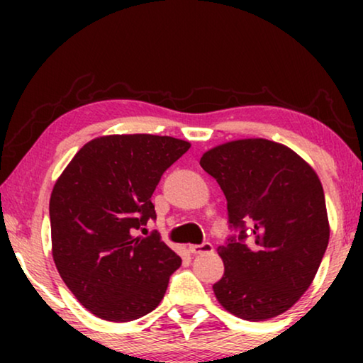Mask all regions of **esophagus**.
<instances>
[{
  "label": "esophagus",
  "instance_id": "34e87169",
  "mask_svg": "<svg viewBox=\"0 0 363 363\" xmlns=\"http://www.w3.org/2000/svg\"><path fill=\"white\" fill-rule=\"evenodd\" d=\"M190 252L193 255H203V252H211L213 251V245L211 242H203V245H193L188 247Z\"/></svg>",
  "mask_w": 363,
  "mask_h": 363
}]
</instances>
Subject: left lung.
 <instances>
[{
	"instance_id": "left-lung-1",
	"label": "left lung",
	"mask_w": 363,
	"mask_h": 363,
	"mask_svg": "<svg viewBox=\"0 0 363 363\" xmlns=\"http://www.w3.org/2000/svg\"><path fill=\"white\" fill-rule=\"evenodd\" d=\"M200 165L225 193L230 225L241 230L218 246L225 262V274L213 286L218 302L252 322L289 311L309 289L329 245L324 190L314 168L266 138L221 143L203 153Z\"/></svg>"
}]
</instances>
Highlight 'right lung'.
I'll list each match as a JSON object with an SVG mask.
<instances>
[{
  "label": "right lung",
  "instance_id": "1",
  "mask_svg": "<svg viewBox=\"0 0 363 363\" xmlns=\"http://www.w3.org/2000/svg\"><path fill=\"white\" fill-rule=\"evenodd\" d=\"M190 148L173 137L132 133L87 142L49 200L52 257L62 281L94 315L128 322L160 304L180 256L157 233L152 195L163 172Z\"/></svg>",
  "mask_w": 363,
  "mask_h": 363
}]
</instances>
